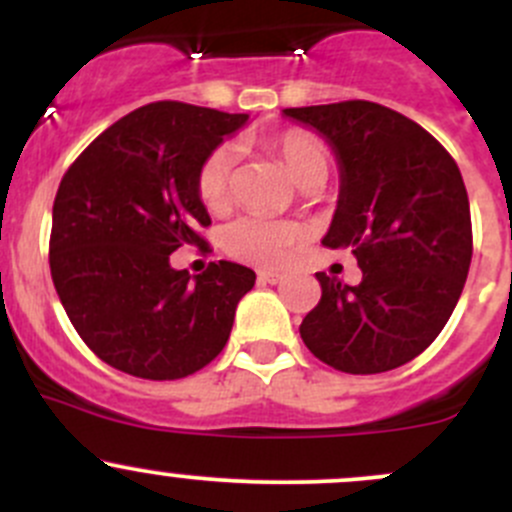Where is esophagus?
Wrapping results in <instances>:
<instances>
[{
	"instance_id": "34e87169",
	"label": "esophagus",
	"mask_w": 512,
	"mask_h": 512,
	"mask_svg": "<svg viewBox=\"0 0 512 512\" xmlns=\"http://www.w3.org/2000/svg\"><path fill=\"white\" fill-rule=\"evenodd\" d=\"M282 280H285V277H282L280 272H270V270L257 272V282H260V285H277V282Z\"/></svg>"
}]
</instances>
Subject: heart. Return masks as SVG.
Masks as SVG:
<instances>
[{
	"label": "heart",
	"mask_w": 512,
	"mask_h": 512,
	"mask_svg": "<svg viewBox=\"0 0 512 512\" xmlns=\"http://www.w3.org/2000/svg\"><path fill=\"white\" fill-rule=\"evenodd\" d=\"M270 146L285 160L289 175L299 188L322 185L329 175V158L322 143L307 131H285L270 141ZM237 148L218 146L203 160L198 173V195L208 210H225L230 203L232 170H235ZM302 232L287 220L265 218V215H242L225 227V250L237 260L262 267H282L292 260L294 245Z\"/></svg>",
	"instance_id": "b5f03b06"
}]
</instances>
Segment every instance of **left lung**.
I'll list each match as a JSON object with an SVG mask.
<instances>
[{
	"label": "left lung",
	"instance_id": "obj_1",
	"mask_svg": "<svg viewBox=\"0 0 512 512\" xmlns=\"http://www.w3.org/2000/svg\"><path fill=\"white\" fill-rule=\"evenodd\" d=\"M324 138L339 198L322 242L352 250L359 285L317 272L322 299L299 334L347 374H381L418 356L456 309L473 255L471 205L456 160L418 123L371 101L285 108Z\"/></svg>",
	"mask_w": 512,
	"mask_h": 512
}]
</instances>
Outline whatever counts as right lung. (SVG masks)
Wrapping results in <instances>:
<instances>
[{
    "instance_id": "right-lung-1",
    "label": "right lung",
    "mask_w": 512,
    "mask_h": 512,
    "mask_svg": "<svg viewBox=\"0 0 512 512\" xmlns=\"http://www.w3.org/2000/svg\"><path fill=\"white\" fill-rule=\"evenodd\" d=\"M247 113L158 101L101 133L66 170L51 213L49 265L71 324L98 359L153 381L183 379L230 339L255 272L210 262L203 275L170 255L203 245V160Z\"/></svg>"
}]
</instances>
